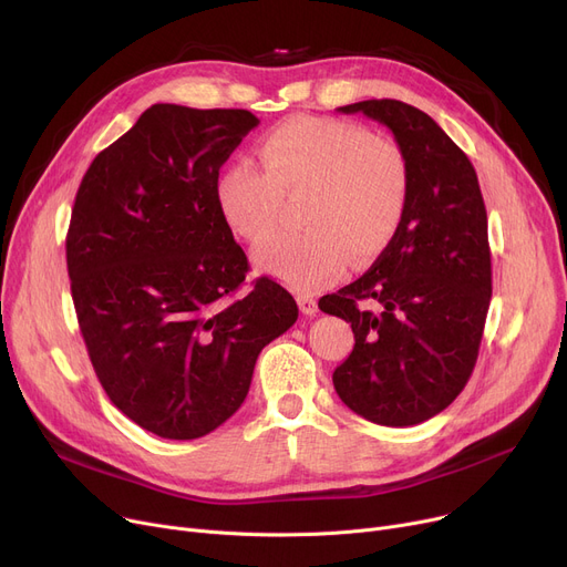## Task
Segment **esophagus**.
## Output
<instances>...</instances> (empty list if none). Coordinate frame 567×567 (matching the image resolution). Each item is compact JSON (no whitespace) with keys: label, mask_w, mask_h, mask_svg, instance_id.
Segmentation results:
<instances>
[{"label":"esophagus","mask_w":567,"mask_h":567,"mask_svg":"<svg viewBox=\"0 0 567 567\" xmlns=\"http://www.w3.org/2000/svg\"><path fill=\"white\" fill-rule=\"evenodd\" d=\"M299 308H301V312H303L306 317H315V315L319 312L317 301L312 299V296H299Z\"/></svg>","instance_id":"34e87169"}]
</instances>
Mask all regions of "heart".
<instances>
[{
  "label": "heart",
  "mask_w": 567,
  "mask_h": 567,
  "mask_svg": "<svg viewBox=\"0 0 567 567\" xmlns=\"http://www.w3.org/2000/svg\"><path fill=\"white\" fill-rule=\"evenodd\" d=\"M261 167L238 158L223 167L216 199L225 223L257 244L278 225L282 195L308 190L299 218L308 229L257 246L268 274L296 289H317L368 264L395 236L409 199V161L391 137L340 118L293 116L268 131Z\"/></svg>",
  "instance_id": "b5f03b06"
}]
</instances>
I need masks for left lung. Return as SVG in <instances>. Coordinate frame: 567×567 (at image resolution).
Wrapping results in <instances>:
<instances>
[{"label":"left lung","instance_id":"left-lung-1","mask_svg":"<svg viewBox=\"0 0 567 567\" xmlns=\"http://www.w3.org/2000/svg\"><path fill=\"white\" fill-rule=\"evenodd\" d=\"M338 112L389 128L411 182L402 223L370 271L319 301L351 321L355 340L333 385L365 421L419 425L462 393L478 359L492 299L483 193L466 154L423 110L372 99Z\"/></svg>","mask_w":567,"mask_h":567}]
</instances>
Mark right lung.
<instances>
[{"label":"right lung","mask_w":567,"mask_h":567,"mask_svg":"<svg viewBox=\"0 0 567 567\" xmlns=\"http://www.w3.org/2000/svg\"><path fill=\"white\" fill-rule=\"evenodd\" d=\"M248 110L156 103L89 165L66 264L80 331L112 404L163 439H199L244 404L259 351L299 317L257 278L216 199Z\"/></svg>","instance_id":"1"}]
</instances>
